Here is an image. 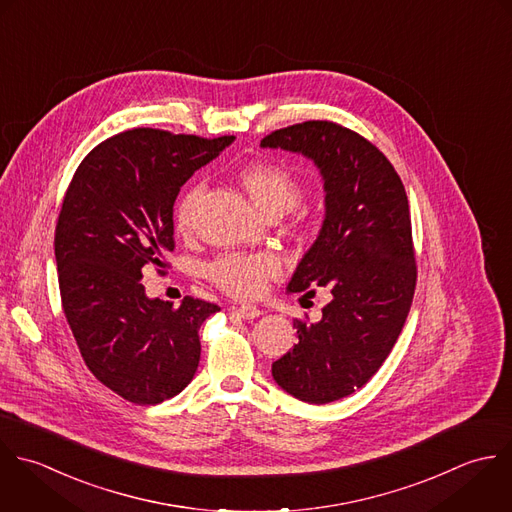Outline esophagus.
Wrapping results in <instances>:
<instances>
[{"label": "esophagus", "instance_id": "esophagus-1", "mask_svg": "<svg viewBox=\"0 0 512 512\" xmlns=\"http://www.w3.org/2000/svg\"><path fill=\"white\" fill-rule=\"evenodd\" d=\"M235 313H237L241 319H245V321H251V319H255V317L261 315V311H259L257 307H253V305H241V307L235 309Z\"/></svg>", "mask_w": 512, "mask_h": 512}]
</instances>
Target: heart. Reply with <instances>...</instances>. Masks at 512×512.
<instances>
[{
    "label": "heart",
    "instance_id": "1",
    "mask_svg": "<svg viewBox=\"0 0 512 512\" xmlns=\"http://www.w3.org/2000/svg\"><path fill=\"white\" fill-rule=\"evenodd\" d=\"M239 179L253 203L269 217H277L297 205L301 199V183L297 175L281 163L257 161L241 169ZM203 195V185L189 187L177 207L175 225L179 231H189L195 221V211ZM281 275V261L273 253H229L219 257L209 267L211 281L231 297H259L271 279Z\"/></svg>",
    "mask_w": 512,
    "mask_h": 512
}]
</instances>
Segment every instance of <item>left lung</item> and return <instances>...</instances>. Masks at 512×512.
I'll use <instances>...</instances> for the list:
<instances>
[{"label":"left lung","instance_id":"1","mask_svg":"<svg viewBox=\"0 0 512 512\" xmlns=\"http://www.w3.org/2000/svg\"><path fill=\"white\" fill-rule=\"evenodd\" d=\"M261 147L301 153L323 177L325 219L287 291L325 287L331 301L321 321H293L299 343L271 373L299 401L333 403L367 385L407 321L417 285L407 193L371 141L333 121L277 129Z\"/></svg>","mask_w":512,"mask_h":512}]
</instances>
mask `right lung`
<instances>
[{"label":"right lung","instance_id":"right-lung-1","mask_svg":"<svg viewBox=\"0 0 512 512\" xmlns=\"http://www.w3.org/2000/svg\"><path fill=\"white\" fill-rule=\"evenodd\" d=\"M233 139L129 129L93 147L65 191L55 227L63 313L87 369L129 403H163L197 371L199 327L219 307L149 299L141 277L175 249L181 185Z\"/></svg>","mask_w":512,"mask_h":512}]
</instances>
